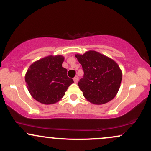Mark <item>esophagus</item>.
I'll use <instances>...</instances> for the list:
<instances>
[{
	"mask_svg": "<svg viewBox=\"0 0 151 151\" xmlns=\"http://www.w3.org/2000/svg\"><path fill=\"white\" fill-rule=\"evenodd\" d=\"M78 80H79V77H75L74 78V83H77L78 82Z\"/></svg>",
	"mask_w": 151,
	"mask_h": 151,
	"instance_id": "34e87169",
	"label": "esophagus"
}]
</instances>
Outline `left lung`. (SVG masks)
Returning <instances> with one entry per match:
<instances>
[{"mask_svg": "<svg viewBox=\"0 0 151 151\" xmlns=\"http://www.w3.org/2000/svg\"><path fill=\"white\" fill-rule=\"evenodd\" d=\"M75 57L84 70L78 85L86 99L97 105L113 99L122 80V72L116 62L94 50Z\"/></svg>", "mask_w": 151, "mask_h": 151, "instance_id": "obj_1", "label": "left lung"}]
</instances>
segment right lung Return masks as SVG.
Returning a JSON list of instances; mask_svg holds the SVG:
<instances>
[{
    "instance_id": "right-lung-1",
    "label": "right lung",
    "mask_w": 151,
    "mask_h": 151,
    "mask_svg": "<svg viewBox=\"0 0 151 151\" xmlns=\"http://www.w3.org/2000/svg\"><path fill=\"white\" fill-rule=\"evenodd\" d=\"M65 58L49 55L35 61L29 67L25 79L27 89L36 101L43 104H54L65 96L73 79L62 67Z\"/></svg>"
}]
</instances>
